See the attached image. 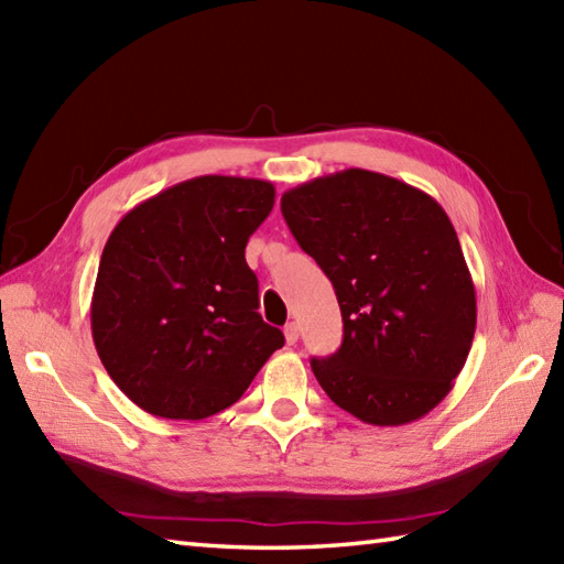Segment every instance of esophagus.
<instances>
[{
  "instance_id": "34e87169",
  "label": "esophagus",
  "mask_w": 564,
  "mask_h": 564,
  "mask_svg": "<svg viewBox=\"0 0 564 564\" xmlns=\"http://www.w3.org/2000/svg\"><path fill=\"white\" fill-rule=\"evenodd\" d=\"M283 334H285V341L293 346L297 341V337H301V327H297V322H289V325L283 327Z\"/></svg>"
}]
</instances>
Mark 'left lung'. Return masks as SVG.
I'll return each instance as SVG.
<instances>
[{"mask_svg":"<svg viewBox=\"0 0 564 564\" xmlns=\"http://www.w3.org/2000/svg\"><path fill=\"white\" fill-rule=\"evenodd\" d=\"M281 213L341 307L339 351L310 361L322 390L373 426L429 414L463 370L477 325L446 210L400 178L344 170L285 191Z\"/></svg>","mask_w":564,"mask_h":564,"instance_id":"8db88e82","label":"left lung"}]
</instances>
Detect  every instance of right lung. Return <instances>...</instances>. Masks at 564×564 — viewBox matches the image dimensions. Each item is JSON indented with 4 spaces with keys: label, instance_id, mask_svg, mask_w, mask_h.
<instances>
[{
    "label": "right lung",
    "instance_id": "add662e5",
    "mask_svg": "<svg viewBox=\"0 0 564 564\" xmlns=\"http://www.w3.org/2000/svg\"><path fill=\"white\" fill-rule=\"evenodd\" d=\"M275 188L196 176L142 200L113 227L91 295V337L140 410L206 419L242 398L283 332L261 319L245 247Z\"/></svg>",
    "mask_w": 564,
    "mask_h": 564
}]
</instances>
